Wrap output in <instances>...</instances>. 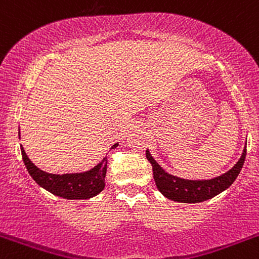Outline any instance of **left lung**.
<instances>
[{
  "label": "left lung",
  "instance_id": "1",
  "mask_svg": "<svg viewBox=\"0 0 259 259\" xmlns=\"http://www.w3.org/2000/svg\"><path fill=\"white\" fill-rule=\"evenodd\" d=\"M146 158L152 166L156 186L164 197L178 203H200L214 198L234 183L245 163L246 147L240 160L229 172L208 181H189L168 175L153 160L149 150H146Z\"/></svg>",
  "mask_w": 259,
  "mask_h": 259
}]
</instances>
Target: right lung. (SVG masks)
Instances as JSON below:
<instances>
[{"instance_id":"obj_1","label":"right lung","mask_w":259,"mask_h":259,"mask_svg":"<svg viewBox=\"0 0 259 259\" xmlns=\"http://www.w3.org/2000/svg\"><path fill=\"white\" fill-rule=\"evenodd\" d=\"M118 146L113 145L112 149ZM22 157L27 171L39 186L49 190L53 194L65 199H90L104 189V178L107 173V157L99 162L95 168L83 173H69V175H53L39 169L28 158L24 149L21 146Z\"/></svg>"}]
</instances>
